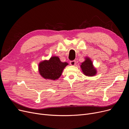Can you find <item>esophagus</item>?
I'll use <instances>...</instances> for the list:
<instances>
[{
    "mask_svg": "<svg viewBox=\"0 0 129 129\" xmlns=\"http://www.w3.org/2000/svg\"><path fill=\"white\" fill-rule=\"evenodd\" d=\"M75 64H76V61H75V60L70 61V64H71V65H72V66H74V65H75Z\"/></svg>",
    "mask_w": 129,
    "mask_h": 129,
    "instance_id": "34e87169",
    "label": "esophagus"
}]
</instances>
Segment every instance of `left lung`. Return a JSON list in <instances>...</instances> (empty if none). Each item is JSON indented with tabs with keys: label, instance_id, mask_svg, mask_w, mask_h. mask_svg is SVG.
I'll return each instance as SVG.
<instances>
[{
	"label": "left lung",
	"instance_id": "1",
	"mask_svg": "<svg viewBox=\"0 0 129 129\" xmlns=\"http://www.w3.org/2000/svg\"><path fill=\"white\" fill-rule=\"evenodd\" d=\"M82 71L85 75L88 76H92L96 75V70L94 69L91 60L89 58H86L85 61L80 65Z\"/></svg>",
	"mask_w": 129,
	"mask_h": 129
}]
</instances>
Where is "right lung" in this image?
<instances>
[{
  "label": "right lung",
  "instance_id": "1",
  "mask_svg": "<svg viewBox=\"0 0 129 129\" xmlns=\"http://www.w3.org/2000/svg\"><path fill=\"white\" fill-rule=\"evenodd\" d=\"M67 65L66 62H61L58 57L53 56L50 60H44L39 64V73L45 79L55 80L61 76Z\"/></svg>",
  "mask_w": 129,
  "mask_h": 129
}]
</instances>
